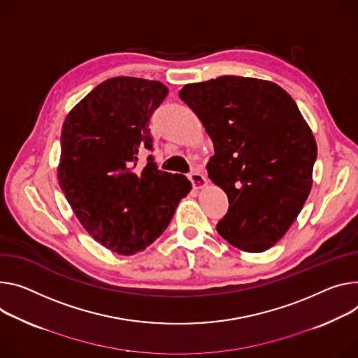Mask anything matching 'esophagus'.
<instances>
[{"instance_id":"1","label":"esophagus","mask_w":358,"mask_h":358,"mask_svg":"<svg viewBox=\"0 0 358 358\" xmlns=\"http://www.w3.org/2000/svg\"><path fill=\"white\" fill-rule=\"evenodd\" d=\"M189 180H191V182H192V185H194V188H196V189H203V188H206L208 185L207 178L203 174H200L199 171L191 173L189 174Z\"/></svg>"}]
</instances>
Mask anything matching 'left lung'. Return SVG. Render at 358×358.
<instances>
[{
	"label": "left lung",
	"mask_w": 358,
	"mask_h": 358,
	"mask_svg": "<svg viewBox=\"0 0 358 358\" xmlns=\"http://www.w3.org/2000/svg\"><path fill=\"white\" fill-rule=\"evenodd\" d=\"M178 95L214 144L208 177L230 203L218 234L245 252L271 248L313 187L317 143L296 101L275 83L236 76L187 84Z\"/></svg>",
	"instance_id": "obj_1"
}]
</instances>
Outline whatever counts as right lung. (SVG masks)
Returning <instances> with one entry per match:
<instances>
[{
	"mask_svg": "<svg viewBox=\"0 0 358 358\" xmlns=\"http://www.w3.org/2000/svg\"><path fill=\"white\" fill-rule=\"evenodd\" d=\"M169 94L152 80L114 77L96 85L64 120L57 178L87 233L121 255L147 248L164 231L192 185L157 169L136 173L152 148L150 117Z\"/></svg>",
	"mask_w": 358,
	"mask_h": 358,
	"instance_id": "add662e5",
	"label": "right lung"
}]
</instances>
